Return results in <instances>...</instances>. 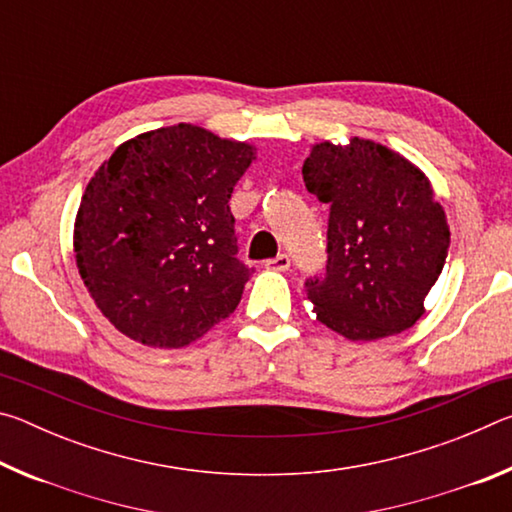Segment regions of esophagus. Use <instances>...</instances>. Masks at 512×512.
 Masks as SVG:
<instances>
[{"label":"esophagus","mask_w":512,"mask_h":512,"mask_svg":"<svg viewBox=\"0 0 512 512\" xmlns=\"http://www.w3.org/2000/svg\"><path fill=\"white\" fill-rule=\"evenodd\" d=\"M266 266H268V268H273V271H289V266H291V257L282 253V255H277V257H273V259H268Z\"/></svg>","instance_id":"1"}]
</instances>
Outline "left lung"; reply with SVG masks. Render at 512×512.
<instances>
[{
  "mask_svg": "<svg viewBox=\"0 0 512 512\" xmlns=\"http://www.w3.org/2000/svg\"><path fill=\"white\" fill-rule=\"evenodd\" d=\"M302 178L329 205L325 273L305 282L316 318L350 341L413 327L449 248L445 212L424 173L354 137L350 146L316 144Z\"/></svg>",
  "mask_w": 512,
  "mask_h": 512,
  "instance_id": "1",
  "label": "left lung"
}]
</instances>
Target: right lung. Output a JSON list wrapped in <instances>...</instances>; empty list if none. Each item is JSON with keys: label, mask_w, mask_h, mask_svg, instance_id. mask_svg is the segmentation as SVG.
I'll return each mask as SVG.
<instances>
[{"label": "right lung", "mask_w": 512, "mask_h": 512, "mask_svg": "<svg viewBox=\"0 0 512 512\" xmlns=\"http://www.w3.org/2000/svg\"><path fill=\"white\" fill-rule=\"evenodd\" d=\"M253 146L178 124L103 162L76 216V266L101 314L153 348H183L237 309L255 273L239 262L230 196Z\"/></svg>", "instance_id": "1"}]
</instances>
